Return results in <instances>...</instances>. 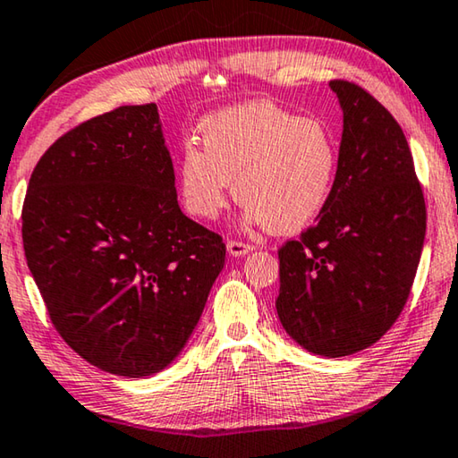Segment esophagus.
I'll return each instance as SVG.
<instances>
[{"label": "esophagus", "mask_w": 458, "mask_h": 458, "mask_svg": "<svg viewBox=\"0 0 458 458\" xmlns=\"http://www.w3.org/2000/svg\"><path fill=\"white\" fill-rule=\"evenodd\" d=\"M227 251L233 258H239V256H245V253L253 251V245L243 243V242H233V239H231V242H227Z\"/></svg>", "instance_id": "34e87169"}]
</instances>
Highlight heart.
Returning a JSON list of instances; mask_svg holds the SVG:
<instances>
[{"label": "heart", "instance_id": "obj_1", "mask_svg": "<svg viewBox=\"0 0 458 458\" xmlns=\"http://www.w3.org/2000/svg\"><path fill=\"white\" fill-rule=\"evenodd\" d=\"M199 131L205 149L184 143L175 161L182 205L194 219L221 215L231 180L248 227L297 233L326 208L337 172L326 123L272 102H245L205 116Z\"/></svg>", "mask_w": 458, "mask_h": 458}]
</instances>
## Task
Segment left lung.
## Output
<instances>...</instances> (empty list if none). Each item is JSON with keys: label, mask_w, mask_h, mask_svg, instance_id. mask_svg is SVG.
Listing matches in <instances>:
<instances>
[{"label": "left lung", "mask_w": 458, "mask_h": 458, "mask_svg": "<svg viewBox=\"0 0 458 458\" xmlns=\"http://www.w3.org/2000/svg\"><path fill=\"white\" fill-rule=\"evenodd\" d=\"M344 131L334 192L318 223L278 250V319L311 354L340 358L386 334L410 297L426 205L391 112L350 81H329Z\"/></svg>", "instance_id": "left-lung-1"}]
</instances>
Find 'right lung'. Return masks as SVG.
<instances>
[{
    "label": "right lung",
    "mask_w": 458,
    "mask_h": 458,
    "mask_svg": "<svg viewBox=\"0 0 458 458\" xmlns=\"http://www.w3.org/2000/svg\"><path fill=\"white\" fill-rule=\"evenodd\" d=\"M22 239L63 340L126 378L178 358L225 266L221 235L178 205L156 104L106 112L48 147L28 184Z\"/></svg>",
    "instance_id": "right-lung-1"
}]
</instances>
